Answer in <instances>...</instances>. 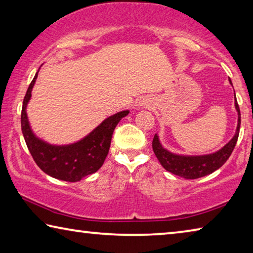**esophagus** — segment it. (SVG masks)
<instances>
[{"mask_svg":"<svg viewBox=\"0 0 253 253\" xmlns=\"http://www.w3.org/2000/svg\"><path fill=\"white\" fill-rule=\"evenodd\" d=\"M137 106H138V107H148L149 104H148L147 100L142 99V100L138 101V104H137Z\"/></svg>","mask_w":253,"mask_h":253,"instance_id":"esophagus-1","label":"esophagus"}]
</instances>
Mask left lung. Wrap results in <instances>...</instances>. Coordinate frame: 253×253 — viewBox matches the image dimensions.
Here are the masks:
<instances>
[{
    "instance_id": "obj_1",
    "label": "left lung",
    "mask_w": 253,
    "mask_h": 253,
    "mask_svg": "<svg viewBox=\"0 0 253 253\" xmlns=\"http://www.w3.org/2000/svg\"><path fill=\"white\" fill-rule=\"evenodd\" d=\"M230 84L231 80L229 78ZM235 96V95H234ZM235 109L238 111V127L237 131L233 136V138L222 147L220 151L213 154H208V155H200V156H184L177 155V154L170 153L168 149L162 146V144L158 139L157 134H155L153 138V151L155 153L157 160L160 161L163 168L166 170L173 173L177 176H181L187 179H195L199 177H203L205 175L213 173L214 170L219 169L224 163L228 161L235 144L238 142L239 131H240V124H241V115H240V108L235 98Z\"/></svg>"
}]
</instances>
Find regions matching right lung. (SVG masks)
Listing matches in <instances>:
<instances>
[{
    "label": "right lung",
    "mask_w": 253,
    "mask_h": 253,
    "mask_svg": "<svg viewBox=\"0 0 253 253\" xmlns=\"http://www.w3.org/2000/svg\"><path fill=\"white\" fill-rule=\"evenodd\" d=\"M38 72L30 84L23 99L21 127L24 140L34 162L45 174L62 181L78 182L101 168L108 155L115 128L129 111H119L106 118L90 134L77 143L62 146L45 143L33 134L27 116V106L38 78Z\"/></svg>",
    "instance_id": "add662e5"
}]
</instances>
